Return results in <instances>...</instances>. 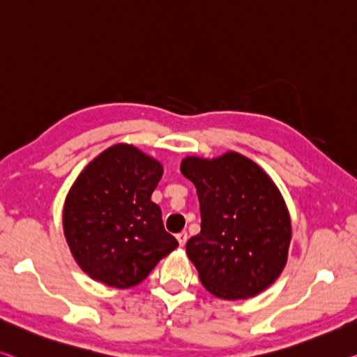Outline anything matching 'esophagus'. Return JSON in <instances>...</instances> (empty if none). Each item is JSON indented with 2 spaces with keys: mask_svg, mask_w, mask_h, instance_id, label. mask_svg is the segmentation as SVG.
Returning a JSON list of instances; mask_svg holds the SVG:
<instances>
[{
  "mask_svg": "<svg viewBox=\"0 0 357 357\" xmlns=\"http://www.w3.org/2000/svg\"><path fill=\"white\" fill-rule=\"evenodd\" d=\"M186 239H188V236H186V233H185V231H182V233H178V234H177V241H178L180 248H183V245L186 244Z\"/></svg>",
  "mask_w": 357,
  "mask_h": 357,
  "instance_id": "obj_1",
  "label": "esophagus"
}]
</instances>
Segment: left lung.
<instances>
[{"label":"left lung","instance_id":"left-lung-1","mask_svg":"<svg viewBox=\"0 0 357 357\" xmlns=\"http://www.w3.org/2000/svg\"><path fill=\"white\" fill-rule=\"evenodd\" d=\"M180 171L195 183L201 231L186 243L207 292L245 300L268 289L287 265L292 223L281 191L259 164L236 151L186 156Z\"/></svg>","mask_w":357,"mask_h":357}]
</instances>
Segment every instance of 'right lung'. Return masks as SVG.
I'll use <instances>...</instances> for the list:
<instances>
[{
  "mask_svg": "<svg viewBox=\"0 0 357 357\" xmlns=\"http://www.w3.org/2000/svg\"><path fill=\"white\" fill-rule=\"evenodd\" d=\"M162 172L153 156L116 144L71 185L63 202V234L75 261L94 281L134 287L178 245L151 201Z\"/></svg>",
  "mask_w": 357,
  "mask_h": 357,
  "instance_id": "right-lung-1",
  "label": "right lung"
}]
</instances>
